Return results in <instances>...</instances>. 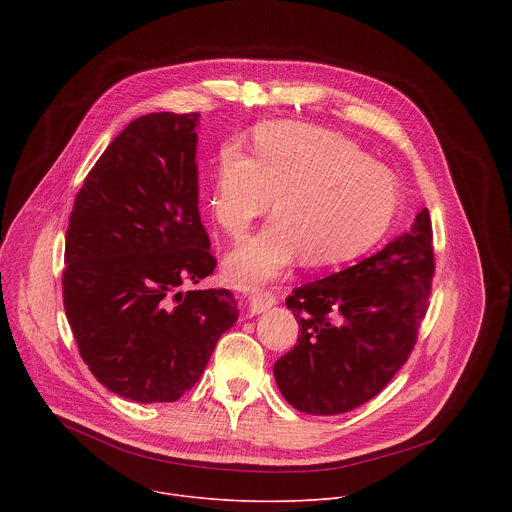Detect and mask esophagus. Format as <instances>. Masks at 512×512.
Here are the masks:
<instances>
[{
  "label": "esophagus",
  "instance_id": "esophagus-1",
  "mask_svg": "<svg viewBox=\"0 0 512 512\" xmlns=\"http://www.w3.org/2000/svg\"><path fill=\"white\" fill-rule=\"evenodd\" d=\"M275 304H277V296L269 289H259V291H255V294H251V298H249V306H251L253 314H261V312L273 308Z\"/></svg>",
  "mask_w": 512,
  "mask_h": 512
}]
</instances>
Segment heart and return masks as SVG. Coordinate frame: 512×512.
Returning <instances> with one entry per match:
<instances>
[{"instance_id":"1","label":"heart","mask_w":512,"mask_h":512,"mask_svg":"<svg viewBox=\"0 0 512 512\" xmlns=\"http://www.w3.org/2000/svg\"><path fill=\"white\" fill-rule=\"evenodd\" d=\"M273 196L275 216L227 257L237 285L277 277L300 253L314 267L352 261L387 233L399 206L385 166L350 139L304 123L259 127L255 158L237 143L216 156L208 204L227 235L239 239Z\"/></svg>"}]
</instances>
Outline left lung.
Masks as SVG:
<instances>
[{
    "mask_svg": "<svg viewBox=\"0 0 512 512\" xmlns=\"http://www.w3.org/2000/svg\"><path fill=\"white\" fill-rule=\"evenodd\" d=\"M433 231L423 208L409 233L360 263L294 287L285 306L298 342L273 364L285 401L338 415L377 397L407 362L429 308Z\"/></svg>",
    "mask_w": 512,
    "mask_h": 512,
    "instance_id": "8db88e82",
    "label": "left lung"
}]
</instances>
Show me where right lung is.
I'll list each match as a JSON object with an SVG mask.
<instances>
[{
	"mask_svg": "<svg viewBox=\"0 0 512 512\" xmlns=\"http://www.w3.org/2000/svg\"><path fill=\"white\" fill-rule=\"evenodd\" d=\"M198 113L133 119L68 216L64 312L95 379L137 403H172L239 318L229 289H192L216 259L198 214Z\"/></svg>",
	"mask_w": 512,
	"mask_h": 512,
	"instance_id": "obj_1",
	"label": "right lung"
}]
</instances>
